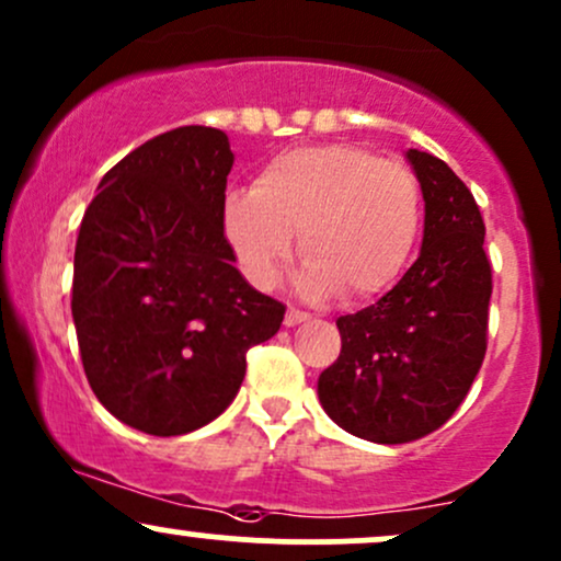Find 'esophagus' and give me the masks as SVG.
<instances>
[{"label":"esophagus","mask_w":561,"mask_h":561,"mask_svg":"<svg viewBox=\"0 0 561 561\" xmlns=\"http://www.w3.org/2000/svg\"><path fill=\"white\" fill-rule=\"evenodd\" d=\"M311 317H308L306 311H300V308H287L285 313V327H298L302 324V321H308Z\"/></svg>","instance_id":"obj_1"}]
</instances>
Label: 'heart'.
I'll return each mask as SVG.
<instances>
[{"label": "heart", "mask_w": 561, "mask_h": 561, "mask_svg": "<svg viewBox=\"0 0 561 561\" xmlns=\"http://www.w3.org/2000/svg\"><path fill=\"white\" fill-rule=\"evenodd\" d=\"M422 186L409 165L358 145L285 150L231 190L221 229L242 274L272 289L298 234L300 289L369 300L401 279L422 234Z\"/></svg>", "instance_id": "obj_1"}]
</instances>
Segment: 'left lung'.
<instances>
[{
    "label": "left lung",
    "instance_id": "1",
    "mask_svg": "<svg viewBox=\"0 0 561 561\" xmlns=\"http://www.w3.org/2000/svg\"><path fill=\"white\" fill-rule=\"evenodd\" d=\"M405 160L424 197L420 259L375 306L337 319L343 351L317 388L334 424L385 446L430 435L465 401L485 358L493 293L472 192L430 152Z\"/></svg>",
    "mask_w": 561,
    "mask_h": 561
}]
</instances>
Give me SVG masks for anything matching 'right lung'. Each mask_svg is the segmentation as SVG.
Returning a JSON list of instances; mask_svg holds the SVG:
<instances>
[{
    "instance_id": "obj_1",
    "label": "right lung",
    "mask_w": 561,
    "mask_h": 561,
    "mask_svg": "<svg viewBox=\"0 0 561 561\" xmlns=\"http://www.w3.org/2000/svg\"><path fill=\"white\" fill-rule=\"evenodd\" d=\"M234 163L221 128L182 126L115 163L83 214L76 337L94 396L128 427L184 435L234 401L285 306L248 285L221 229Z\"/></svg>"
}]
</instances>
